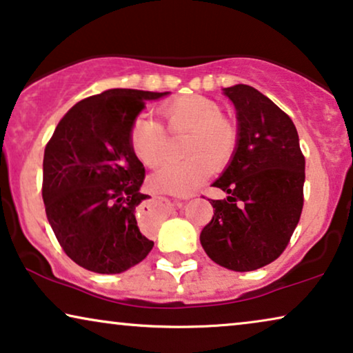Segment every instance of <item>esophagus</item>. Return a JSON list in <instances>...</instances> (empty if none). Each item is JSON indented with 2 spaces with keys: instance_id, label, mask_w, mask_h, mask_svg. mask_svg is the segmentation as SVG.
<instances>
[{
  "instance_id": "obj_1",
  "label": "esophagus",
  "mask_w": 353,
  "mask_h": 353,
  "mask_svg": "<svg viewBox=\"0 0 353 353\" xmlns=\"http://www.w3.org/2000/svg\"><path fill=\"white\" fill-rule=\"evenodd\" d=\"M169 205H171V200L159 195H153L150 196V199L143 200L142 205L139 206L137 213L140 225L147 229L157 228V225L168 216Z\"/></svg>"
}]
</instances>
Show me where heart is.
I'll use <instances>...</instances> for the list:
<instances>
[{
    "mask_svg": "<svg viewBox=\"0 0 353 353\" xmlns=\"http://www.w3.org/2000/svg\"><path fill=\"white\" fill-rule=\"evenodd\" d=\"M158 114L172 134L185 132L181 152L184 159L171 161L153 174L154 190L189 195L213 171H223L237 152L241 130L237 122L223 114L218 101L201 95L171 98L158 108ZM129 145L140 163L157 168L166 154V132L153 117L140 114L129 128Z\"/></svg>",
    "mask_w": 353,
    "mask_h": 353,
    "instance_id": "heart-1",
    "label": "heart"
}]
</instances>
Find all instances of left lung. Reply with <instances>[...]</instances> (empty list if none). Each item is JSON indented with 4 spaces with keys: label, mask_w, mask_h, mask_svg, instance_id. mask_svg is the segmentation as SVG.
Returning a JSON list of instances; mask_svg holds the SVG:
<instances>
[{
    "label": "left lung",
    "mask_w": 353,
    "mask_h": 353,
    "mask_svg": "<svg viewBox=\"0 0 353 353\" xmlns=\"http://www.w3.org/2000/svg\"><path fill=\"white\" fill-rule=\"evenodd\" d=\"M237 110V152L214 182L228 194L210 200L213 218L200 234L211 260L253 271L281 256L303 208L305 157L294 122L250 85L224 88Z\"/></svg>",
    "instance_id": "1"
}]
</instances>
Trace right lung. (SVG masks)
Wrapping results in <instances>:
<instances>
[{
    "instance_id": "obj_1",
    "label": "right lung",
    "mask_w": 353,
    "mask_h": 353,
    "mask_svg": "<svg viewBox=\"0 0 353 353\" xmlns=\"http://www.w3.org/2000/svg\"><path fill=\"white\" fill-rule=\"evenodd\" d=\"M168 92L112 88L79 101L45 147L41 196L65 255L100 274L137 265L153 248L135 211L145 168L129 145V128L145 101Z\"/></svg>"
}]
</instances>
